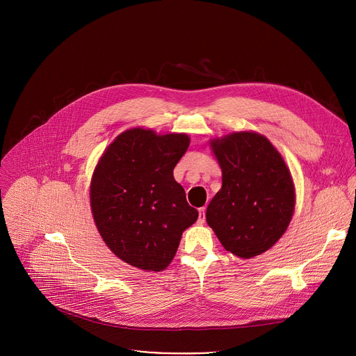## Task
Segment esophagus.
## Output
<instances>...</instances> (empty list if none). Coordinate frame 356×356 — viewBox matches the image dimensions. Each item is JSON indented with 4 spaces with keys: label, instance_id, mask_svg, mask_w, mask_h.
Instances as JSON below:
<instances>
[{
    "label": "esophagus",
    "instance_id": "1",
    "mask_svg": "<svg viewBox=\"0 0 356 356\" xmlns=\"http://www.w3.org/2000/svg\"><path fill=\"white\" fill-rule=\"evenodd\" d=\"M204 221H206V207H202L198 210V222L204 224Z\"/></svg>",
    "mask_w": 356,
    "mask_h": 356
}]
</instances>
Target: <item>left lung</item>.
Returning <instances> with one entry per match:
<instances>
[{
  "label": "left lung",
  "instance_id": "1",
  "mask_svg": "<svg viewBox=\"0 0 356 356\" xmlns=\"http://www.w3.org/2000/svg\"><path fill=\"white\" fill-rule=\"evenodd\" d=\"M222 187L206 218L222 246L239 258H253L284 234L294 211L290 172L273 145L255 132L214 139Z\"/></svg>",
  "mask_w": 356,
  "mask_h": 356
}]
</instances>
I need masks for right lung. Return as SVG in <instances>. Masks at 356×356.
I'll list each match as a JSON object with an SVG mask.
<instances>
[{"label":"right lung","mask_w":356,"mask_h":356,"mask_svg":"<svg viewBox=\"0 0 356 356\" xmlns=\"http://www.w3.org/2000/svg\"><path fill=\"white\" fill-rule=\"evenodd\" d=\"M188 143L184 134L134 128L108 146L95 168L90 188L95 225L115 255L135 268L163 270L198 217L173 177Z\"/></svg>","instance_id":"add662e5"}]
</instances>
